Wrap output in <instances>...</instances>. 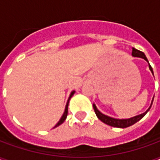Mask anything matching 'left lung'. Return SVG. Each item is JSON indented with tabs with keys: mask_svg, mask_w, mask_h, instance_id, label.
I'll return each instance as SVG.
<instances>
[{
	"mask_svg": "<svg viewBox=\"0 0 160 160\" xmlns=\"http://www.w3.org/2000/svg\"><path fill=\"white\" fill-rule=\"evenodd\" d=\"M132 56H134V57H140V58H142V59H144L145 61H147V62H148L149 69H150V71H151L152 73V75H153V71H152V68L151 65L149 64V62H148L147 56H145L144 53L141 52V51H140V50H138V49H134V48H132ZM152 101H153V98H152V100L151 104H150L149 108H148L147 111H145L144 113L138 115V116H135V117H133V118H127V119H118V118H111V117H109V116H106V115L103 114L102 112H100V111L98 110L97 106L95 105V104H93V109H94V111H95V113H96V116L98 117V118L101 122H103L104 123L107 124V125L111 126V127L124 128L129 127V126L133 125V124H134L135 122H137L138 121L141 120V118H143L145 115L147 114L148 111H149V110H150V108H151L152 106Z\"/></svg>",
	"mask_w": 160,
	"mask_h": 160,
	"instance_id": "obj_1",
	"label": "left lung"
}]
</instances>
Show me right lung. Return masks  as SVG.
<instances>
[{
	"mask_svg": "<svg viewBox=\"0 0 160 160\" xmlns=\"http://www.w3.org/2000/svg\"><path fill=\"white\" fill-rule=\"evenodd\" d=\"M74 92H75V91H73V92H71V93H70V95H69V98H68V102H67L66 107H65V111H64V112H63L62 116V118H61V119L59 120V122H58L56 123V125L54 128L58 127L59 125H61L62 123H63V122H64V121L66 120L67 116H68V103H69L70 98L73 97V95L74 94Z\"/></svg>",
	"mask_w": 160,
	"mask_h": 160,
	"instance_id": "obj_1",
	"label": "right lung"
}]
</instances>
